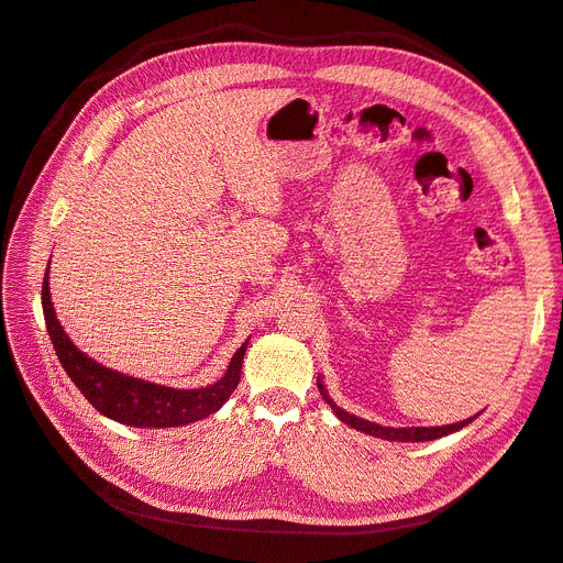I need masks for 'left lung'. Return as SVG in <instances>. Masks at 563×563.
Segmentation results:
<instances>
[{
	"instance_id": "left-lung-1",
	"label": "left lung",
	"mask_w": 563,
	"mask_h": 563,
	"mask_svg": "<svg viewBox=\"0 0 563 563\" xmlns=\"http://www.w3.org/2000/svg\"><path fill=\"white\" fill-rule=\"evenodd\" d=\"M319 390H321V395H323V399L328 401V405L333 407L335 416H338V419H340L342 423H347L350 428H356V430L366 432V435L380 438V440H393V442H428V440H438V438L450 435V432L461 430V428L468 426V423L475 419V416H471V419L461 421V423H452V426H435V428H385V426L364 421V419H358V416H352L350 411L340 409V407L335 405V401L328 397V393H325V387H323V383H321V380H319Z\"/></svg>"
}]
</instances>
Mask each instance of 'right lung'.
<instances>
[{
  "instance_id": "1",
  "label": "right lung",
  "mask_w": 563,
  "mask_h": 563,
  "mask_svg": "<svg viewBox=\"0 0 563 563\" xmlns=\"http://www.w3.org/2000/svg\"><path fill=\"white\" fill-rule=\"evenodd\" d=\"M42 311H45V323L54 352L59 356L68 378L74 380V385L99 413L123 426L176 428L201 421L209 413L219 411L240 383L242 358L244 352H247L250 340L230 358V366L221 380H216L209 387H197V390H176V387L123 376L119 371L97 364L95 358L82 354L68 340L59 319H56L49 295V266L45 273V283H42Z\"/></svg>"
}]
</instances>
